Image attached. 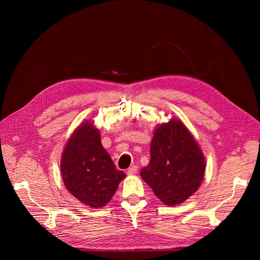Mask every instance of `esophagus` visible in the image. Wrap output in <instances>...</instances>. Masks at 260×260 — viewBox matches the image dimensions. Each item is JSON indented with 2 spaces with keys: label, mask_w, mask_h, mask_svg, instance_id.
<instances>
[{
  "label": "esophagus",
  "mask_w": 260,
  "mask_h": 260,
  "mask_svg": "<svg viewBox=\"0 0 260 260\" xmlns=\"http://www.w3.org/2000/svg\"><path fill=\"white\" fill-rule=\"evenodd\" d=\"M137 172H138V167H137V166H132V167H130V168L127 170V174H128L129 176L136 175Z\"/></svg>",
  "instance_id": "34e87169"
}]
</instances>
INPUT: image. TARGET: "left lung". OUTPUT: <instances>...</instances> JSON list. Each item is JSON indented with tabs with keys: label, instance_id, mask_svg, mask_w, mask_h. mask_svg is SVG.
Instances as JSON below:
<instances>
[{
	"label": "left lung",
	"instance_id": "left-lung-1",
	"mask_svg": "<svg viewBox=\"0 0 260 260\" xmlns=\"http://www.w3.org/2000/svg\"><path fill=\"white\" fill-rule=\"evenodd\" d=\"M205 156L185 124L178 118L157 125L151 142V161L140 176L165 205L186 201L202 184Z\"/></svg>",
	"mask_w": 260,
	"mask_h": 260
}]
</instances>
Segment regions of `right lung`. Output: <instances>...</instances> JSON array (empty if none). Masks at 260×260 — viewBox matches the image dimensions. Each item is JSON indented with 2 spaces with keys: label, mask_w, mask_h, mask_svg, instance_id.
I'll list each match as a JSON object with an SVG mask.
<instances>
[{
  "label": "right lung",
  "mask_w": 260,
  "mask_h": 260,
  "mask_svg": "<svg viewBox=\"0 0 260 260\" xmlns=\"http://www.w3.org/2000/svg\"><path fill=\"white\" fill-rule=\"evenodd\" d=\"M60 172L68 192L92 208L111 202L125 178L123 171L116 169L102 145L100 129L90 120L82 121L68 139L61 154Z\"/></svg>",
  "instance_id": "right-lung-1"
}]
</instances>
